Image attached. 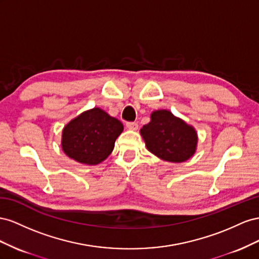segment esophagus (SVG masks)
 Returning a JSON list of instances; mask_svg holds the SVG:
<instances>
[{"label": "esophagus", "mask_w": 259, "mask_h": 259, "mask_svg": "<svg viewBox=\"0 0 259 259\" xmlns=\"http://www.w3.org/2000/svg\"><path fill=\"white\" fill-rule=\"evenodd\" d=\"M125 127H127V129H129V130H137L138 129V122H136V121H129V122H127L125 123Z\"/></svg>", "instance_id": "1"}]
</instances>
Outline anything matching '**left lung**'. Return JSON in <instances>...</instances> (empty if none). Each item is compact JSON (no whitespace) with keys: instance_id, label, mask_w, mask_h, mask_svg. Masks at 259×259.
Here are the masks:
<instances>
[{"instance_id":"left-lung-1","label":"left lung","mask_w":259,"mask_h":259,"mask_svg":"<svg viewBox=\"0 0 259 259\" xmlns=\"http://www.w3.org/2000/svg\"><path fill=\"white\" fill-rule=\"evenodd\" d=\"M140 134L146 149L161 160L183 162L196 152L198 137L195 128L170 110H154L151 121L143 125Z\"/></svg>"}]
</instances>
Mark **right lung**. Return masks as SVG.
Returning a JSON list of instances; mask_svg holds the SVG:
<instances>
[{
	"label": "right lung",
	"instance_id": "1",
	"mask_svg": "<svg viewBox=\"0 0 259 259\" xmlns=\"http://www.w3.org/2000/svg\"><path fill=\"white\" fill-rule=\"evenodd\" d=\"M123 124L105 110L94 107L81 113L65 125L62 149L79 164L94 166L112 154Z\"/></svg>",
	"mask_w": 259,
	"mask_h": 259
}]
</instances>
